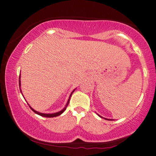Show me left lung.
<instances>
[{
  "label": "left lung",
  "mask_w": 156,
  "mask_h": 156,
  "mask_svg": "<svg viewBox=\"0 0 156 156\" xmlns=\"http://www.w3.org/2000/svg\"><path fill=\"white\" fill-rule=\"evenodd\" d=\"M98 116H100V115H98ZM108 120H112V119H108Z\"/></svg>",
  "instance_id": "obj_1"
}]
</instances>
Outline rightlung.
Here are the masks:
<instances>
[{
    "instance_id": "add662e5",
    "label": "right lung",
    "mask_w": 156,
    "mask_h": 156,
    "mask_svg": "<svg viewBox=\"0 0 156 156\" xmlns=\"http://www.w3.org/2000/svg\"><path fill=\"white\" fill-rule=\"evenodd\" d=\"M20 80H19V85H20ZM74 91H74L72 92V94H70V96H69V99H68V101H67V104H66V106H65V107L63 108V109L62 110H60V111H59V112H55V113H53V114H46V113H41V112H37V111H36V110H34V109H32V108H31L30 106H29V107H30V108L31 110H33L34 112H35V113H37V115H41V116H42V117H57V116H58V115H61L63 112L65 111V110H66V108H67V106L68 105V104H69V100H70V98H71V96H72V95H73V92Z\"/></svg>"
}]
</instances>
